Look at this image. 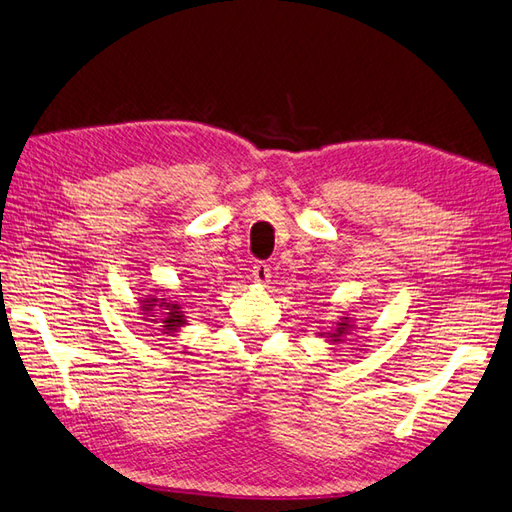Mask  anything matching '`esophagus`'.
<instances>
[{
  "label": "esophagus",
  "instance_id": "1",
  "mask_svg": "<svg viewBox=\"0 0 512 512\" xmlns=\"http://www.w3.org/2000/svg\"><path fill=\"white\" fill-rule=\"evenodd\" d=\"M253 281L259 285H266L270 281V268L266 264H261V261L253 266Z\"/></svg>",
  "mask_w": 512,
  "mask_h": 512
}]
</instances>
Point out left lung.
<instances>
[{"label":"left lung","mask_w":512,"mask_h":512,"mask_svg":"<svg viewBox=\"0 0 512 512\" xmlns=\"http://www.w3.org/2000/svg\"><path fill=\"white\" fill-rule=\"evenodd\" d=\"M355 327H358V325H355V318L347 314V316H342L331 329L320 331V338H325L329 344H342V342L349 340V336L353 334Z\"/></svg>","instance_id":"1"}]
</instances>
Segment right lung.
<instances>
[{
    "label": "right lung",
    "mask_w": 512,
    "mask_h": 512,
    "mask_svg": "<svg viewBox=\"0 0 512 512\" xmlns=\"http://www.w3.org/2000/svg\"><path fill=\"white\" fill-rule=\"evenodd\" d=\"M141 314H144L148 323H161V331L165 336H174L176 331L187 325V312L183 305L174 301L172 296H148V299L141 301L139 305Z\"/></svg>",
    "instance_id": "obj_1"
}]
</instances>
